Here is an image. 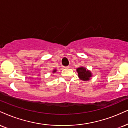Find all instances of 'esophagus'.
Returning <instances> with one entry per match:
<instances>
[{
    "mask_svg": "<svg viewBox=\"0 0 128 128\" xmlns=\"http://www.w3.org/2000/svg\"><path fill=\"white\" fill-rule=\"evenodd\" d=\"M64 68H65V69H68V68H69V66H64Z\"/></svg>",
    "mask_w": 128,
    "mask_h": 128,
    "instance_id": "34e87169",
    "label": "esophagus"
}]
</instances>
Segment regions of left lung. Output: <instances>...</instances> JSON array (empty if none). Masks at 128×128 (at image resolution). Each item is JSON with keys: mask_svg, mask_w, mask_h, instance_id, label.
<instances>
[{"mask_svg": "<svg viewBox=\"0 0 128 128\" xmlns=\"http://www.w3.org/2000/svg\"><path fill=\"white\" fill-rule=\"evenodd\" d=\"M76 71L78 73L79 78L83 81H88L91 76V73L89 70H86L85 68H77Z\"/></svg>", "mask_w": 128, "mask_h": 128, "instance_id": "8db88e82", "label": "left lung"}]
</instances>
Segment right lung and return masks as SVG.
<instances>
[{"mask_svg":"<svg viewBox=\"0 0 128 128\" xmlns=\"http://www.w3.org/2000/svg\"><path fill=\"white\" fill-rule=\"evenodd\" d=\"M56 69H54V70H53V73H54V72H56Z\"/></svg>","mask_w":128,"mask_h":128,"instance_id":"add662e5","label":"right lung"}]
</instances>
